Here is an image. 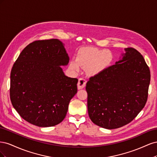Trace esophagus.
Segmentation results:
<instances>
[{
	"label": "esophagus",
	"instance_id": "34e87169",
	"mask_svg": "<svg viewBox=\"0 0 157 157\" xmlns=\"http://www.w3.org/2000/svg\"><path fill=\"white\" fill-rule=\"evenodd\" d=\"M86 84V80L83 78H80L78 79V89L80 90L82 89L85 87Z\"/></svg>",
	"mask_w": 157,
	"mask_h": 157
}]
</instances>
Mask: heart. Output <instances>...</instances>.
Instances as JSON below:
<instances>
[{"label":"heart","instance_id":"obj_1","mask_svg":"<svg viewBox=\"0 0 157 157\" xmlns=\"http://www.w3.org/2000/svg\"><path fill=\"white\" fill-rule=\"evenodd\" d=\"M113 61V55L106 50L90 48L80 52L77 59H71L69 67L77 71L80 66L86 67L90 75H94L101 72L110 65Z\"/></svg>","mask_w":157,"mask_h":157}]
</instances>
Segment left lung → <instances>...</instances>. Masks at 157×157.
I'll use <instances>...</instances> for the list:
<instances>
[{
  "mask_svg": "<svg viewBox=\"0 0 157 157\" xmlns=\"http://www.w3.org/2000/svg\"><path fill=\"white\" fill-rule=\"evenodd\" d=\"M124 51L115 65L90 77L86 83L90 119L109 130L133 121L148 96L151 75L144 57L134 48Z\"/></svg>",
  "mask_w": 157,
  "mask_h": 157,
  "instance_id": "1",
  "label": "left lung"
}]
</instances>
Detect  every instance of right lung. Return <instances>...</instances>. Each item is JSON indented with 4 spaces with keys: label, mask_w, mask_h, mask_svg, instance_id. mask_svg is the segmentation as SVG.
<instances>
[{
    "label": "right lung",
    "mask_w": 157,
    "mask_h": 157,
    "mask_svg": "<svg viewBox=\"0 0 157 157\" xmlns=\"http://www.w3.org/2000/svg\"><path fill=\"white\" fill-rule=\"evenodd\" d=\"M65 44L58 39L33 42L22 50L10 74V99L23 119L39 127L59 124L77 92L78 79L68 77Z\"/></svg>",
    "instance_id": "add662e5"
}]
</instances>
